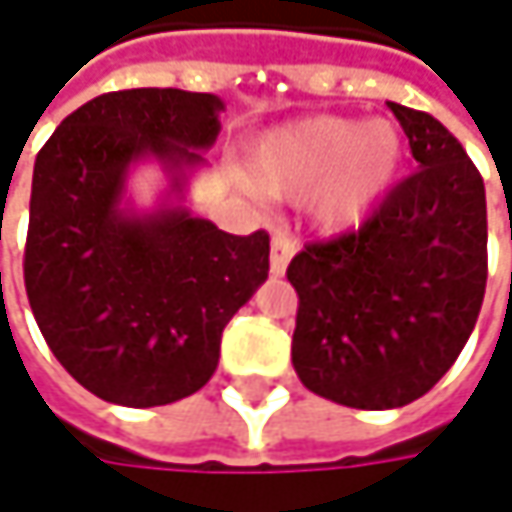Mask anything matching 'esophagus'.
<instances>
[{
	"instance_id": "esophagus-1",
	"label": "esophagus",
	"mask_w": 512,
	"mask_h": 512,
	"mask_svg": "<svg viewBox=\"0 0 512 512\" xmlns=\"http://www.w3.org/2000/svg\"><path fill=\"white\" fill-rule=\"evenodd\" d=\"M293 255H296V243L287 234H275L272 237V275H284Z\"/></svg>"
}]
</instances>
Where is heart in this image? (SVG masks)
<instances>
[{
  "instance_id": "b5f03b06",
  "label": "heart",
  "mask_w": 512,
  "mask_h": 512,
  "mask_svg": "<svg viewBox=\"0 0 512 512\" xmlns=\"http://www.w3.org/2000/svg\"><path fill=\"white\" fill-rule=\"evenodd\" d=\"M403 159L406 139L391 121L308 115L255 136L243 174L263 195L302 198L314 228L347 231L388 195Z\"/></svg>"
}]
</instances>
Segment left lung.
<instances>
[{"label": "left lung", "instance_id": "obj_1", "mask_svg": "<svg viewBox=\"0 0 512 512\" xmlns=\"http://www.w3.org/2000/svg\"><path fill=\"white\" fill-rule=\"evenodd\" d=\"M418 171L379 210L287 266L299 293L293 367L353 409L424 397L462 353L486 290V189L462 145L427 112L388 103Z\"/></svg>", "mask_w": 512, "mask_h": 512}]
</instances>
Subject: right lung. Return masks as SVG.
I'll use <instances>...</instances> for the list:
<instances>
[{"label": "right lung", "instance_id": "1", "mask_svg": "<svg viewBox=\"0 0 512 512\" xmlns=\"http://www.w3.org/2000/svg\"><path fill=\"white\" fill-rule=\"evenodd\" d=\"M216 94L130 88L88 100L32 174L26 293L52 356L106 403L148 409L204 388L222 332L269 275V234L234 237L183 207L222 130ZM156 161L169 192L151 214L126 198Z\"/></svg>", "mask_w": 512, "mask_h": 512}]
</instances>
